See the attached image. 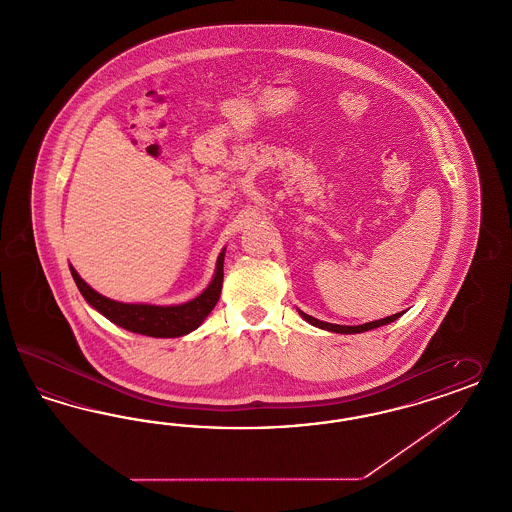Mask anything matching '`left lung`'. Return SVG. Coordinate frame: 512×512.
Instances as JSON below:
<instances>
[{
	"label": "left lung",
	"mask_w": 512,
	"mask_h": 512,
	"mask_svg": "<svg viewBox=\"0 0 512 512\" xmlns=\"http://www.w3.org/2000/svg\"><path fill=\"white\" fill-rule=\"evenodd\" d=\"M298 313H300L303 319L309 322V324H313V326H317V328H322V330H328V332H336V334H360V332H368V330H374V328H379V326H383V324L397 321L398 317L402 315V313H395V315L385 317V319H379V321L364 322V324H359V326H343V324L319 321V319H315V317L303 313L300 309H298Z\"/></svg>",
	"instance_id": "1"
}]
</instances>
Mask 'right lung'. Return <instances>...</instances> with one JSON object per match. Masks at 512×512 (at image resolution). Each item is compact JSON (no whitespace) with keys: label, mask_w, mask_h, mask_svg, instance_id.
Listing matches in <instances>:
<instances>
[{"label":"right lung","mask_w":512,"mask_h":512,"mask_svg":"<svg viewBox=\"0 0 512 512\" xmlns=\"http://www.w3.org/2000/svg\"><path fill=\"white\" fill-rule=\"evenodd\" d=\"M224 258H226V248H222L216 260V269L209 286L197 298H193L190 302L178 303V305L123 303L110 300L85 283L72 265H70V271L85 302L96 309L100 315H104L108 321L114 322L129 332L150 336V338H180L199 328L220 300L222 283H224Z\"/></svg>","instance_id":"right-lung-1"}]
</instances>
